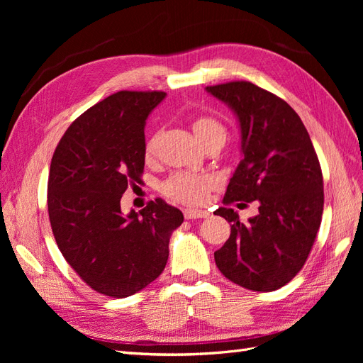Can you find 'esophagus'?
<instances>
[{
	"instance_id": "1",
	"label": "esophagus",
	"mask_w": 363,
	"mask_h": 363,
	"mask_svg": "<svg viewBox=\"0 0 363 363\" xmlns=\"http://www.w3.org/2000/svg\"><path fill=\"white\" fill-rule=\"evenodd\" d=\"M208 213L207 211H199V208H186L184 211V218L186 219H200V218H207Z\"/></svg>"
}]
</instances>
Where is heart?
<instances>
[{"label": "heart", "mask_w": 363, "mask_h": 363, "mask_svg": "<svg viewBox=\"0 0 363 363\" xmlns=\"http://www.w3.org/2000/svg\"><path fill=\"white\" fill-rule=\"evenodd\" d=\"M192 128L196 138L204 140L208 136L223 135L225 136L227 130L221 121L215 116L200 115L192 121ZM155 150V140H150L147 145V152H152ZM213 186V179L207 174H196V172H177L163 183L162 189L163 194L169 196L171 200L179 201L183 204L199 206L203 204L208 189Z\"/></svg>", "instance_id": "1"}]
</instances>
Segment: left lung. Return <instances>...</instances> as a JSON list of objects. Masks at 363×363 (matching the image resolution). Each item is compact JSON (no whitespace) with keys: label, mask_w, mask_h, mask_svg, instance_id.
Returning <instances> with one entry per match:
<instances>
[{"label":"left lung","mask_w":363,"mask_h":363,"mask_svg":"<svg viewBox=\"0 0 363 363\" xmlns=\"http://www.w3.org/2000/svg\"><path fill=\"white\" fill-rule=\"evenodd\" d=\"M236 113L244 159L230 179L225 207L215 215L232 223L227 242L215 251L218 269L250 291L271 292L300 272L321 225L324 182L309 133L294 108L250 82L207 86ZM257 201L247 225L229 207ZM245 203H242V201Z\"/></svg>","instance_id":"1"}]
</instances>
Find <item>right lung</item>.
I'll return each mask as SVG.
<instances>
[{"instance_id":"1","label":"right lung","mask_w":363,"mask_h":363,"mask_svg":"<svg viewBox=\"0 0 363 363\" xmlns=\"http://www.w3.org/2000/svg\"><path fill=\"white\" fill-rule=\"evenodd\" d=\"M162 91H119L77 118L54 151L48 215L69 267L94 291L125 298L155 281L183 213L162 199L121 212L145 164L144 127Z\"/></svg>"}]
</instances>
